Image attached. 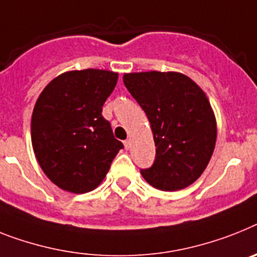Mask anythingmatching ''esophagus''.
<instances>
[{"mask_svg":"<svg viewBox=\"0 0 257 257\" xmlns=\"http://www.w3.org/2000/svg\"><path fill=\"white\" fill-rule=\"evenodd\" d=\"M124 148L126 149V150L131 148V141H129V140H125V141H124Z\"/></svg>","mask_w":257,"mask_h":257,"instance_id":"esophagus-1","label":"esophagus"}]
</instances>
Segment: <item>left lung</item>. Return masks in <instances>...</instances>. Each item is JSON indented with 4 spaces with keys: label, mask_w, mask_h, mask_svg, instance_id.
Instances as JSON below:
<instances>
[{
    "label": "left lung",
    "mask_w": 257,
    "mask_h": 257,
    "mask_svg": "<svg viewBox=\"0 0 257 257\" xmlns=\"http://www.w3.org/2000/svg\"><path fill=\"white\" fill-rule=\"evenodd\" d=\"M125 87L141 105L152 126L155 159L141 170L146 182L161 191H179L206 169L217 139L210 103L187 75L174 72L131 73Z\"/></svg>",
    "instance_id": "8db88e82"
}]
</instances>
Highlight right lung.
Segmentation results:
<instances>
[{
  "instance_id": "add662e5",
  "label": "right lung",
  "mask_w": 257,
  "mask_h": 257,
  "mask_svg": "<svg viewBox=\"0 0 257 257\" xmlns=\"http://www.w3.org/2000/svg\"><path fill=\"white\" fill-rule=\"evenodd\" d=\"M116 82L117 74L108 70H74L53 79L39 96L32 148L45 175L64 191L96 188L124 148L102 115Z\"/></svg>"
}]
</instances>
